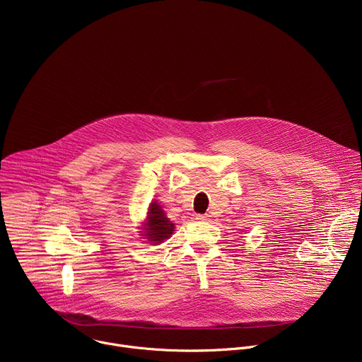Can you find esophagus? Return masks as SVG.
Segmentation results:
<instances>
[{
  "instance_id": "1",
  "label": "esophagus",
  "mask_w": 362,
  "mask_h": 362,
  "mask_svg": "<svg viewBox=\"0 0 362 362\" xmlns=\"http://www.w3.org/2000/svg\"><path fill=\"white\" fill-rule=\"evenodd\" d=\"M197 219H198V221H208V219H209V215H208V214H204V215H197Z\"/></svg>"
}]
</instances>
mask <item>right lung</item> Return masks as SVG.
I'll list each match as a JSON object with an SVG mask.
<instances>
[{"label": "right lung", "instance_id": "obj_1", "mask_svg": "<svg viewBox=\"0 0 362 362\" xmlns=\"http://www.w3.org/2000/svg\"><path fill=\"white\" fill-rule=\"evenodd\" d=\"M141 236H146L150 243H161L174 232V223L165 216V212L157 202H151L146 222L141 228Z\"/></svg>", "mask_w": 362, "mask_h": 362}]
</instances>
